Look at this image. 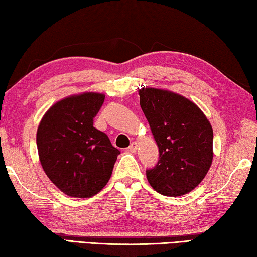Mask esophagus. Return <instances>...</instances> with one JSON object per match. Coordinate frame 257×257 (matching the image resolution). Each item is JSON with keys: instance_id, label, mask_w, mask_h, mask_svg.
Returning <instances> with one entry per match:
<instances>
[{"instance_id": "esophagus-1", "label": "esophagus", "mask_w": 257, "mask_h": 257, "mask_svg": "<svg viewBox=\"0 0 257 257\" xmlns=\"http://www.w3.org/2000/svg\"><path fill=\"white\" fill-rule=\"evenodd\" d=\"M137 147H138L137 143H136V142H133L132 144H130V146L128 147V150H129L130 152H133V153H135V152L137 151Z\"/></svg>"}]
</instances>
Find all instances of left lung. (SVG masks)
Returning <instances> with one entry per match:
<instances>
[{
	"instance_id": "left-lung-1",
	"label": "left lung",
	"mask_w": 257,
	"mask_h": 257,
	"mask_svg": "<svg viewBox=\"0 0 257 257\" xmlns=\"http://www.w3.org/2000/svg\"><path fill=\"white\" fill-rule=\"evenodd\" d=\"M141 107L159 147L160 160L146 171L152 188L181 196L196 188L213 161V129L196 104L171 90L139 89Z\"/></svg>"
}]
</instances>
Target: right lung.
<instances>
[{
	"label": "right lung",
	"instance_id": "1",
	"mask_svg": "<svg viewBox=\"0 0 257 257\" xmlns=\"http://www.w3.org/2000/svg\"><path fill=\"white\" fill-rule=\"evenodd\" d=\"M105 95L85 92L54 103L43 116L36 143L49 179L70 197L88 198L110 180L120 151L93 125Z\"/></svg>",
	"mask_w": 257,
	"mask_h": 257
}]
</instances>
